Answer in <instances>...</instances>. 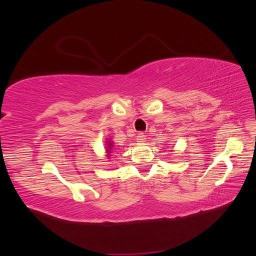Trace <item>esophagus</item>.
I'll return each instance as SVG.
<instances>
[{"label": "esophagus", "instance_id": "1", "mask_svg": "<svg viewBox=\"0 0 256 256\" xmlns=\"http://www.w3.org/2000/svg\"><path fill=\"white\" fill-rule=\"evenodd\" d=\"M145 134H143V132H140L138 134V136H136V140H138V142H144L145 141Z\"/></svg>", "mask_w": 256, "mask_h": 256}]
</instances>
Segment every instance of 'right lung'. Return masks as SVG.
<instances>
[{
  "instance_id": "1",
  "label": "right lung",
  "mask_w": 256,
  "mask_h": 256,
  "mask_svg": "<svg viewBox=\"0 0 256 256\" xmlns=\"http://www.w3.org/2000/svg\"><path fill=\"white\" fill-rule=\"evenodd\" d=\"M109 146H111V144H109Z\"/></svg>"
}]
</instances>
